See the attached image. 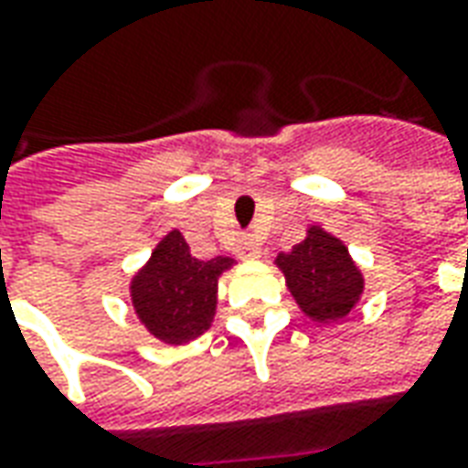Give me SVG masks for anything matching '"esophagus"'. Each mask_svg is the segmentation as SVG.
Returning a JSON list of instances; mask_svg holds the SVG:
<instances>
[{"mask_svg": "<svg viewBox=\"0 0 468 468\" xmlns=\"http://www.w3.org/2000/svg\"><path fill=\"white\" fill-rule=\"evenodd\" d=\"M238 256L258 258L261 256V243H258L253 235H240V240H238Z\"/></svg>", "mask_w": 468, "mask_h": 468, "instance_id": "1", "label": "esophagus"}]
</instances>
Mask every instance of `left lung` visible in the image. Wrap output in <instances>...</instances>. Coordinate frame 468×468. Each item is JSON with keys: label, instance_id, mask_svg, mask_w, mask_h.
<instances>
[{"label": "left lung", "instance_id": "1", "mask_svg": "<svg viewBox=\"0 0 468 468\" xmlns=\"http://www.w3.org/2000/svg\"><path fill=\"white\" fill-rule=\"evenodd\" d=\"M276 263L296 303L314 322L345 319L362 293V273L345 243L322 228H312L302 243L281 253Z\"/></svg>", "mask_w": 468, "mask_h": 468}]
</instances>
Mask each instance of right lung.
<instances>
[{"label":"right lung","mask_w":468,"mask_h":468,"mask_svg":"<svg viewBox=\"0 0 468 468\" xmlns=\"http://www.w3.org/2000/svg\"><path fill=\"white\" fill-rule=\"evenodd\" d=\"M230 266L233 258L228 256L195 258L182 233L172 230L132 281V302L142 324L169 345L202 335L215 316L218 276Z\"/></svg>","instance_id":"obj_1"}]
</instances>
